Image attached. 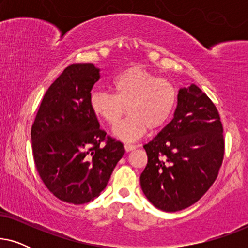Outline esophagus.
Masks as SVG:
<instances>
[{"label":"esophagus","instance_id":"34e87169","mask_svg":"<svg viewBox=\"0 0 248 248\" xmlns=\"http://www.w3.org/2000/svg\"><path fill=\"white\" fill-rule=\"evenodd\" d=\"M135 148H137V147H135L134 144H128V143L124 144V149H125V151H126V152H130L132 150H134Z\"/></svg>","mask_w":248,"mask_h":248}]
</instances>
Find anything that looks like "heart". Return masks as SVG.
<instances>
[{
  "instance_id": "obj_1",
  "label": "heart",
  "mask_w": 248,
  "mask_h": 248,
  "mask_svg": "<svg viewBox=\"0 0 248 248\" xmlns=\"http://www.w3.org/2000/svg\"><path fill=\"white\" fill-rule=\"evenodd\" d=\"M114 94L94 91L90 97L91 109L111 126L114 134L124 141L140 139L147 128L162 127L172 114L177 103V90L168 80L161 79L147 69L134 66L125 70L110 84Z\"/></svg>"
}]
</instances>
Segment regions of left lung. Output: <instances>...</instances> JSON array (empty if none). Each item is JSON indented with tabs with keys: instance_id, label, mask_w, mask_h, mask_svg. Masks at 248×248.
I'll list each match as a JSON object with an SVG mask.
<instances>
[{
	"instance_id": "left-lung-1",
	"label": "left lung",
	"mask_w": 248,
	"mask_h": 248,
	"mask_svg": "<svg viewBox=\"0 0 248 248\" xmlns=\"http://www.w3.org/2000/svg\"><path fill=\"white\" fill-rule=\"evenodd\" d=\"M222 132L218 109L198 86L179 89L174 118L143 145L141 188L155 208L176 212L205 194L223 160Z\"/></svg>"
}]
</instances>
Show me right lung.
I'll use <instances>...</instances> for the list:
<instances>
[{"instance_id": "obj_1", "label": "right lung", "mask_w": 248, "mask_h": 248, "mask_svg": "<svg viewBox=\"0 0 248 248\" xmlns=\"http://www.w3.org/2000/svg\"><path fill=\"white\" fill-rule=\"evenodd\" d=\"M99 79L93 64L67 66L46 91L31 127L40 178L57 199L72 204L99 196L125 152L91 109L90 91Z\"/></svg>"}]
</instances>
